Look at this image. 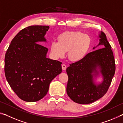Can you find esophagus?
Here are the masks:
<instances>
[{"mask_svg":"<svg viewBox=\"0 0 123 123\" xmlns=\"http://www.w3.org/2000/svg\"><path fill=\"white\" fill-rule=\"evenodd\" d=\"M62 68L63 70H65L67 68V66L65 64H62Z\"/></svg>","mask_w":123,"mask_h":123,"instance_id":"34e87169","label":"esophagus"}]
</instances>
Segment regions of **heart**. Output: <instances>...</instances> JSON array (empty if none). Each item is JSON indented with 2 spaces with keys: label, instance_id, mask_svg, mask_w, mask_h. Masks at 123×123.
I'll return each instance as SVG.
<instances>
[{
  "label": "heart",
  "instance_id": "heart-1",
  "mask_svg": "<svg viewBox=\"0 0 123 123\" xmlns=\"http://www.w3.org/2000/svg\"><path fill=\"white\" fill-rule=\"evenodd\" d=\"M91 37L80 31H66L58 37V42L53 41L50 51L56 59L64 56L68 51V57L72 61L82 60L90 49Z\"/></svg>",
  "mask_w": 123,
  "mask_h": 123
}]
</instances>
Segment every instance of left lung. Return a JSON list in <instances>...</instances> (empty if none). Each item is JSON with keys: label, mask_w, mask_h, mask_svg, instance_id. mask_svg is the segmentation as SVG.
Returning <instances> with one entry per match:
<instances>
[{"label": "left lung", "mask_w": 123, "mask_h": 123, "mask_svg": "<svg viewBox=\"0 0 123 123\" xmlns=\"http://www.w3.org/2000/svg\"><path fill=\"white\" fill-rule=\"evenodd\" d=\"M99 37L97 46L102 45L103 48L87 54L82 60L70 64L66 69L68 76L67 93L75 103L88 104L103 97L108 91L115 73V61L111 46L103 32L100 33ZM99 72L103 80L97 85L94 77H96Z\"/></svg>", "instance_id": "8db88e82"}]
</instances>
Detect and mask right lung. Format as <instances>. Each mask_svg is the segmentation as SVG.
<instances>
[{"label": "right lung", "instance_id": "1", "mask_svg": "<svg viewBox=\"0 0 123 123\" xmlns=\"http://www.w3.org/2000/svg\"><path fill=\"white\" fill-rule=\"evenodd\" d=\"M49 26L32 25L22 29L12 39L5 57V74L20 99L35 102L42 99L53 79L62 72V62L47 57Z\"/></svg>", "mask_w": 123, "mask_h": 123}]
</instances>
